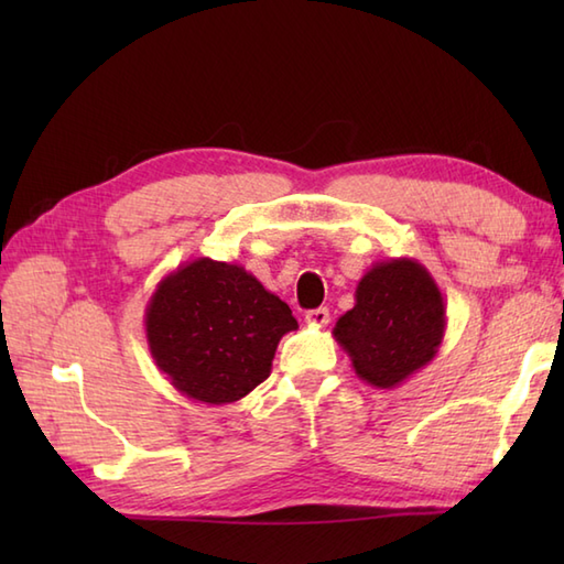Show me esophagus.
Instances as JSON below:
<instances>
[{
    "instance_id": "esophagus-1",
    "label": "esophagus",
    "mask_w": 564,
    "mask_h": 564,
    "mask_svg": "<svg viewBox=\"0 0 564 564\" xmlns=\"http://www.w3.org/2000/svg\"><path fill=\"white\" fill-rule=\"evenodd\" d=\"M305 322L310 327H327L329 325V310L327 307H317V310H307Z\"/></svg>"
}]
</instances>
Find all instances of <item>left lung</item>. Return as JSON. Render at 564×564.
<instances>
[{
	"label": "left lung",
	"mask_w": 564,
	"mask_h": 564,
	"mask_svg": "<svg viewBox=\"0 0 564 564\" xmlns=\"http://www.w3.org/2000/svg\"><path fill=\"white\" fill-rule=\"evenodd\" d=\"M446 332V303L422 263L382 259L356 285V303L332 334L356 376L392 390L434 361Z\"/></svg>",
	"instance_id": "8db88e82"
}]
</instances>
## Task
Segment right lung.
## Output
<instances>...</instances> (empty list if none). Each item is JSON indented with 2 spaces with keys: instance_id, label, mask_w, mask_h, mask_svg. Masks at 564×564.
I'll list each match as a JSON object with an SVG mask.
<instances>
[{
  "instance_id": "right-lung-1",
  "label": "right lung",
  "mask_w": 564,
  "mask_h": 564,
  "mask_svg": "<svg viewBox=\"0 0 564 564\" xmlns=\"http://www.w3.org/2000/svg\"><path fill=\"white\" fill-rule=\"evenodd\" d=\"M291 307L239 263L198 257L158 283L145 310L150 354L166 380L203 404L242 400L271 373Z\"/></svg>"
}]
</instances>
